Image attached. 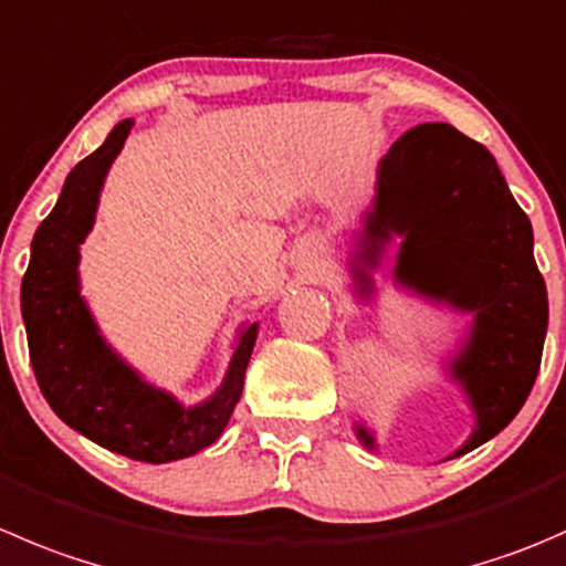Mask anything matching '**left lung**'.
<instances>
[{
	"label": "left lung",
	"instance_id": "8db88e82",
	"mask_svg": "<svg viewBox=\"0 0 566 566\" xmlns=\"http://www.w3.org/2000/svg\"><path fill=\"white\" fill-rule=\"evenodd\" d=\"M367 229L406 238L395 276L475 312L453 361L475 409L473 437L453 453L462 457L506 429L539 373L547 290L528 216L484 146L451 124H420L381 160Z\"/></svg>",
	"mask_w": 566,
	"mask_h": 566
}]
</instances>
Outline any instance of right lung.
I'll return each instance as SVG.
<instances>
[{
    "label": "right lung",
    "instance_id": "1",
    "mask_svg": "<svg viewBox=\"0 0 566 566\" xmlns=\"http://www.w3.org/2000/svg\"><path fill=\"white\" fill-rule=\"evenodd\" d=\"M129 129L132 120H120L65 179L57 205L32 238V260L21 279V315L32 370L54 415L107 451L166 464L193 457L227 429L243 395L256 323L240 334L221 389L193 409L140 381L98 337L80 298L76 262L80 243L93 227L104 174Z\"/></svg>",
    "mask_w": 566,
    "mask_h": 566
}]
</instances>
